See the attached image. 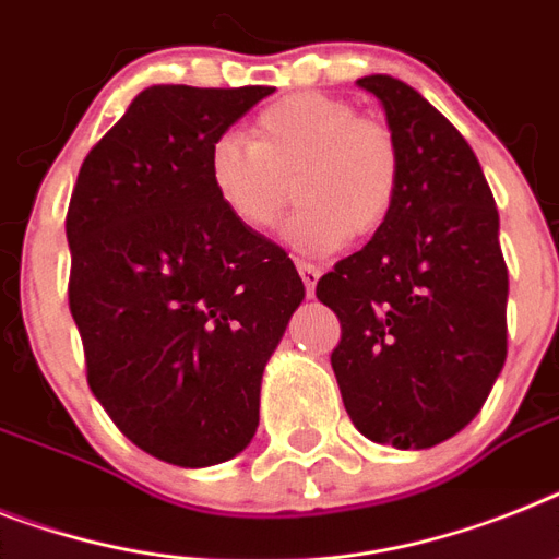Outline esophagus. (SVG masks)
<instances>
[{"instance_id": "34e87169", "label": "esophagus", "mask_w": 559, "mask_h": 559, "mask_svg": "<svg viewBox=\"0 0 559 559\" xmlns=\"http://www.w3.org/2000/svg\"><path fill=\"white\" fill-rule=\"evenodd\" d=\"M298 272H301L304 278V287H307V295H316V284L321 278V270L316 264H309V261H295Z\"/></svg>"}]
</instances>
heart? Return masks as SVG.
I'll list each match as a JSON object with an SVG mask.
<instances>
[{
    "label": "heart",
    "mask_w": 559,
    "mask_h": 559,
    "mask_svg": "<svg viewBox=\"0 0 559 559\" xmlns=\"http://www.w3.org/2000/svg\"><path fill=\"white\" fill-rule=\"evenodd\" d=\"M210 185L241 227L270 233L293 199L284 238L304 252H335L386 224L401 192V147L378 119L316 91L281 96L255 116V142L224 133L210 144Z\"/></svg>",
    "instance_id": "obj_1"
}]
</instances>
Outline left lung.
<instances>
[{"mask_svg": "<svg viewBox=\"0 0 559 559\" xmlns=\"http://www.w3.org/2000/svg\"><path fill=\"white\" fill-rule=\"evenodd\" d=\"M358 84L386 110L401 192L316 295L341 321L332 369L355 429L383 447L429 449L472 424L503 369L500 218L475 150L443 112L401 79Z\"/></svg>", "mask_w": 559, "mask_h": 559, "instance_id": "obj_1", "label": "left lung"}]
</instances>
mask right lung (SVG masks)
<instances>
[{
	"label": "right lung",
	"instance_id": "obj_1",
	"mask_svg": "<svg viewBox=\"0 0 559 559\" xmlns=\"http://www.w3.org/2000/svg\"><path fill=\"white\" fill-rule=\"evenodd\" d=\"M270 93L147 87L84 156L70 195L68 301L91 392L173 466H213L250 443L261 374L304 298L287 252L210 185V144Z\"/></svg>",
	"mask_w": 559,
	"mask_h": 559
}]
</instances>
